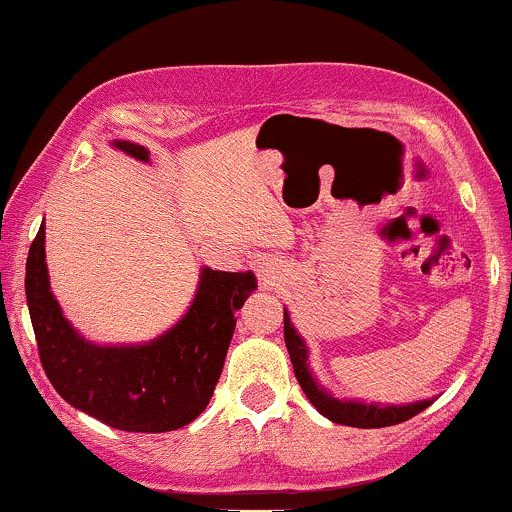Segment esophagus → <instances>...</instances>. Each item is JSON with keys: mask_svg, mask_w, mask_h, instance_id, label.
Returning a JSON list of instances; mask_svg holds the SVG:
<instances>
[{"mask_svg": "<svg viewBox=\"0 0 512 512\" xmlns=\"http://www.w3.org/2000/svg\"><path fill=\"white\" fill-rule=\"evenodd\" d=\"M276 269L279 267H276V262H272V260L257 262V272H260L264 284H274V281L279 279V272H276Z\"/></svg>", "mask_w": 512, "mask_h": 512, "instance_id": "obj_1", "label": "esophagus"}]
</instances>
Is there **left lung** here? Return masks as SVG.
<instances>
[{
	"label": "left lung",
	"mask_w": 512,
	"mask_h": 512,
	"mask_svg": "<svg viewBox=\"0 0 512 512\" xmlns=\"http://www.w3.org/2000/svg\"><path fill=\"white\" fill-rule=\"evenodd\" d=\"M284 342L289 349L293 373L296 380L301 383L305 397L310 399V404L320 411L322 416L334 421V424L342 426H354V428H383V426H395L402 421L411 419V416L421 414L426 407H431V399H421L414 404H397V407H383V404H366L356 402V399H337L332 397L325 387L317 385L308 366V346H305L303 337L296 332V327L291 325V317L284 310Z\"/></svg>",
	"instance_id": "left-lung-1"
}]
</instances>
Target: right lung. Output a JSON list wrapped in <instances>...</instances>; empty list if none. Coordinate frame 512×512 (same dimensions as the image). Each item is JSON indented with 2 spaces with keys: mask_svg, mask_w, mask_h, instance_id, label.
Listing matches in <instances>:
<instances>
[{
  "mask_svg": "<svg viewBox=\"0 0 512 512\" xmlns=\"http://www.w3.org/2000/svg\"><path fill=\"white\" fill-rule=\"evenodd\" d=\"M113 144L137 161H149L144 146ZM255 289L252 272L204 267L195 301L178 325L146 344L101 346L69 325L52 296L45 223L26 262L28 313L52 387L74 409L129 433L175 431L207 409L236 330V310Z\"/></svg>",
  "mask_w": 512,
  "mask_h": 512,
  "instance_id": "add662e5",
  "label": "right lung"
}]
</instances>
